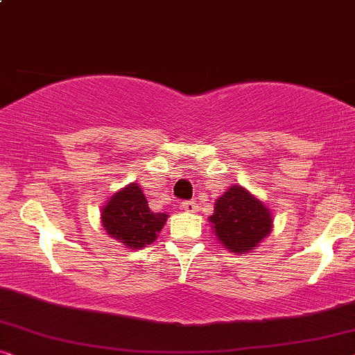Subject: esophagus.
Here are the masks:
<instances>
[{"label": "esophagus", "mask_w": 355, "mask_h": 355, "mask_svg": "<svg viewBox=\"0 0 355 355\" xmlns=\"http://www.w3.org/2000/svg\"><path fill=\"white\" fill-rule=\"evenodd\" d=\"M182 210H186V211H189V213H196L197 210H198V205L196 202H192V200H186V202H182Z\"/></svg>", "instance_id": "34e87169"}]
</instances>
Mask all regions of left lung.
<instances>
[{"label": "left lung", "mask_w": 355, "mask_h": 355, "mask_svg": "<svg viewBox=\"0 0 355 355\" xmlns=\"http://www.w3.org/2000/svg\"><path fill=\"white\" fill-rule=\"evenodd\" d=\"M221 244L236 254L249 252L271 231L270 210L241 186H232L218 198L208 218Z\"/></svg>", "instance_id": "8db88e82"}]
</instances>
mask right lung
Listing matches in <instances>:
<instances>
[{
    "mask_svg": "<svg viewBox=\"0 0 355 355\" xmlns=\"http://www.w3.org/2000/svg\"><path fill=\"white\" fill-rule=\"evenodd\" d=\"M168 215L150 210L139 184H130L114 193L101 211L106 232L129 249H140L157 239Z\"/></svg>",
    "mask_w": 355,
    "mask_h": 355,
    "instance_id": "add662e5",
    "label": "right lung"
}]
</instances>
